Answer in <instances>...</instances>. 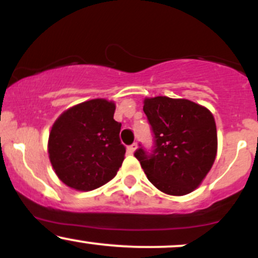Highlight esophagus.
<instances>
[{"mask_svg":"<svg viewBox=\"0 0 258 258\" xmlns=\"http://www.w3.org/2000/svg\"><path fill=\"white\" fill-rule=\"evenodd\" d=\"M137 143H133L132 146H130L128 148H127V152H128L130 154H133L136 152V149H137Z\"/></svg>","mask_w":258,"mask_h":258,"instance_id":"1","label":"esophagus"}]
</instances>
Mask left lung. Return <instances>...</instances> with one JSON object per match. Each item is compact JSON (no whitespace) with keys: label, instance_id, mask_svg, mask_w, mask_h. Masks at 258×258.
<instances>
[{"label":"left lung","instance_id":"8db88e82","mask_svg":"<svg viewBox=\"0 0 258 258\" xmlns=\"http://www.w3.org/2000/svg\"><path fill=\"white\" fill-rule=\"evenodd\" d=\"M143 110L155 135V150L135 153L144 173L162 193L182 197L205 179L217 155V128L206 106L189 99L146 97Z\"/></svg>","mask_w":258,"mask_h":258}]
</instances>
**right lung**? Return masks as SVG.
I'll return each mask as SVG.
<instances>
[{
  "mask_svg": "<svg viewBox=\"0 0 258 258\" xmlns=\"http://www.w3.org/2000/svg\"><path fill=\"white\" fill-rule=\"evenodd\" d=\"M115 102L96 98L67 109L49 131V161L69 188L90 191L116 176L125 159Z\"/></svg>",
  "mask_w": 258,
  "mask_h": 258,
  "instance_id": "1",
  "label": "right lung"
}]
</instances>
